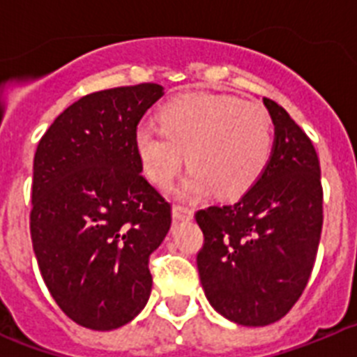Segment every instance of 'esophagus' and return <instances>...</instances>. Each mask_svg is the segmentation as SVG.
<instances>
[{"instance_id":"esophagus-1","label":"esophagus","mask_w":357,"mask_h":357,"mask_svg":"<svg viewBox=\"0 0 357 357\" xmlns=\"http://www.w3.org/2000/svg\"><path fill=\"white\" fill-rule=\"evenodd\" d=\"M173 218L175 220H191L193 218V209H189V207H184V206H175L173 207Z\"/></svg>"}]
</instances>
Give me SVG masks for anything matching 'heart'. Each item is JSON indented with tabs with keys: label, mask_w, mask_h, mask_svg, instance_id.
Instances as JSON below:
<instances>
[{
	"label": "heart",
	"mask_w": 357,
	"mask_h": 357,
	"mask_svg": "<svg viewBox=\"0 0 357 357\" xmlns=\"http://www.w3.org/2000/svg\"><path fill=\"white\" fill-rule=\"evenodd\" d=\"M160 128L137 127L134 144L148 181L168 189L191 166L185 198L216 191L238 198L257 182L273 148L272 118L263 105L229 94H182L159 110Z\"/></svg>",
	"instance_id": "1"
}]
</instances>
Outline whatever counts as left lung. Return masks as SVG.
Instances as JSON below:
<instances>
[{"label": "left lung", "mask_w": 357, "mask_h": 357, "mask_svg": "<svg viewBox=\"0 0 357 357\" xmlns=\"http://www.w3.org/2000/svg\"><path fill=\"white\" fill-rule=\"evenodd\" d=\"M275 125L272 157L232 206L197 211V255L207 301L239 326L280 320L305 289L324 225L320 160L313 143L279 103L264 98Z\"/></svg>", "instance_id": "8db88e82"}]
</instances>
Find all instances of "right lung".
<instances>
[{
  "mask_svg": "<svg viewBox=\"0 0 357 357\" xmlns=\"http://www.w3.org/2000/svg\"><path fill=\"white\" fill-rule=\"evenodd\" d=\"M162 85L98 91L69 105L37 144L30 234L59 307L93 331L125 326L150 298L151 252L172 204L143 176L137 123Z\"/></svg>",
  "mask_w": 357,
  "mask_h": 357,
  "instance_id": "right-lung-1",
  "label": "right lung"
}]
</instances>
